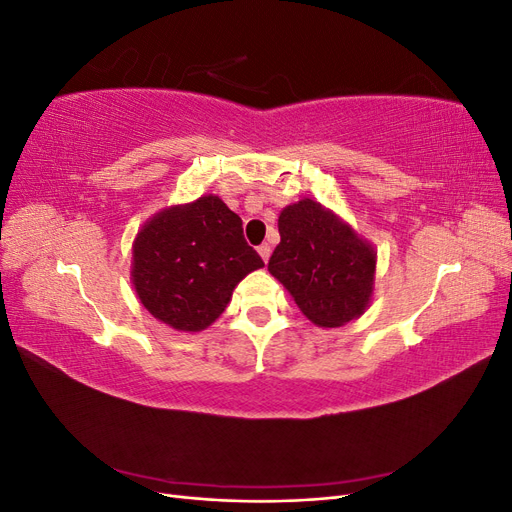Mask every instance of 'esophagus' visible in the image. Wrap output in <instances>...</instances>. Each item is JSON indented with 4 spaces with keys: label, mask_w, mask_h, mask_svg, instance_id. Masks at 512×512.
I'll return each mask as SVG.
<instances>
[{
    "label": "esophagus",
    "mask_w": 512,
    "mask_h": 512,
    "mask_svg": "<svg viewBox=\"0 0 512 512\" xmlns=\"http://www.w3.org/2000/svg\"><path fill=\"white\" fill-rule=\"evenodd\" d=\"M258 254H260V258H262V260L269 262V256H271V245H269V243H262V245H258Z\"/></svg>",
    "instance_id": "esophagus-1"
}]
</instances>
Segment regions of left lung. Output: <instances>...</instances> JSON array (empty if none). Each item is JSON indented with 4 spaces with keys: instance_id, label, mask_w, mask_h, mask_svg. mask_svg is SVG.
<instances>
[{
    "instance_id": "left-lung-1",
    "label": "left lung",
    "mask_w": 512,
    "mask_h": 512,
    "mask_svg": "<svg viewBox=\"0 0 512 512\" xmlns=\"http://www.w3.org/2000/svg\"><path fill=\"white\" fill-rule=\"evenodd\" d=\"M280 245L269 271L318 327L359 318L374 294L376 252L350 224L312 198L288 205L277 220Z\"/></svg>"
}]
</instances>
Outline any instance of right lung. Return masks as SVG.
Segmentation results:
<instances>
[{
    "mask_svg": "<svg viewBox=\"0 0 512 512\" xmlns=\"http://www.w3.org/2000/svg\"><path fill=\"white\" fill-rule=\"evenodd\" d=\"M265 262L247 245L243 222L220 196L162 209L132 245V284L147 312L183 333H198L230 303L232 290Z\"/></svg>",
    "mask_w": 512,
    "mask_h": 512,
    "instance_id": "1",
    "label": "right lung"
}]
</instances>
